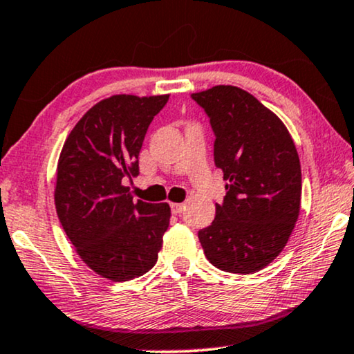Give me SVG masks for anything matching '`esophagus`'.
<instances>
[{
    "mask_svg": "<svg viewBox=\"0 0 354 354\" xmlns=\"http://www.w3.org/2000/svg\"><path fill=\"white\" fill-rule=\"evenodd\" d=\"M171 209H172V214H180L183 211V205L182 203H171Z\"/></svg>",
    "mask_w": 354,
    "mask_h": 354,
    "instance_id": "obj_1",
    "label": "esophagus"
}]
</instances>
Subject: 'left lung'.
Returning a JSON list of instances; mask_svg holds the SVG:
<instances>
[{
  "instance_id": "1",
  "label": "left lung",
  "mask_w": 354,
  "mask_h": 354,
  "mask_svg": "<svg viewBox=\"0 0 354 354\" xmlns=\"http://www.w3.org/2000/svg\"><path fill=\"white\" fill-rule=\"evenodd\" d=\"M192 98L209 118L225 196L198 232L207 261L232 274L264 269L292 235L301 201V166L287 127L248 91L216 85Z\"/></svg>"
}]
</instances>
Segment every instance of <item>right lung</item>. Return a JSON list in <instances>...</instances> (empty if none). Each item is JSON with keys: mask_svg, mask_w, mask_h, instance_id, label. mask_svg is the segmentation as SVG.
I'll use <instances>...</instances> for the list:
<instances>
[{"mask_svg": "<svg viewBox=\"0 0 354 354\" xmlns=\"http://www.w3.org/2000/svg\"><path fill=\"white\" fill-rule=\"evenodd\" d=\"M169 95H114L84 114L59 154L55 203L77 254L101 277L124 282L156 264L169 227L167 203L133 201L145 135Z\"/></svg>", "mask_w": 354, "mask_h": 354, "instance_id": "add662e5", "label": "right lung"}]
</instances>
